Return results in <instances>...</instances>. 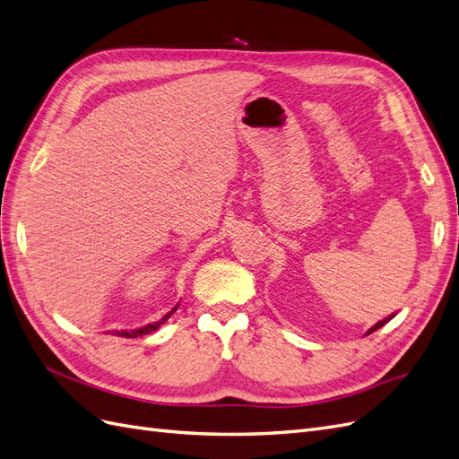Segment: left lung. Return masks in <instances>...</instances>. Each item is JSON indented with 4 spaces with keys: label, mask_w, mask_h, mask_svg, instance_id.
Masks as SVG:
<instances>
[{
    "label": "left lung",
    "mask_w": 459,
    "mask_h": 459,
    "mask_svg": "<svg viewBox=\"0 0 459 459\" xmlns=\"http://www.w3.org/2000/svg\"><path fill=\"white\" fill-rule=\"evenodd\" d=\"M393 317H394V314H391V316H388V317H385V319H381V322H379V324H375V325H373V327H371V329H369V331H368V335H369V333H373V331H377V329H379V327H383V325H385V324H386V322H388V319H393Z\"/></svg>",
    "instance_id": "left-lung-1"
}]
</instances>
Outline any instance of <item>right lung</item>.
<instances>
[{
    "label": "right lung",
    "mask_w": 459,
    "mask_h": 459,
    "mask_svg": "<svg viewBox=\"0 0 459 459\" xmlns=\"http://www.w3.org/2000/svg\"><path fill=\"white\" fill-rule=\"evenodd\" d=\"M178 308V307H176ZM176 308L172 310V312H169L166 314L164 317H160L159 322H155V324H149V325H145V327H140V329H134V331H115V335H120V337H142V335H147V333H151V331H157L166 319H169L174 312H176Z\"/></svg>",
    "instance_id": "1"
}]
</instances>
